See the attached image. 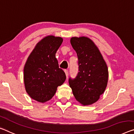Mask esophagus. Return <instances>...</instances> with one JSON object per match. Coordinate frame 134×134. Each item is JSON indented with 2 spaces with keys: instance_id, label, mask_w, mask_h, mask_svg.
<instances>
[{
  "instance_id": "34e87169",
  "label": "esophagus",
  "mask_w": 134,
  "mask_h": 134,
  "mask_svg": "<svg viewBox=\"0 0 134 134\" xmlns=\"http://www.w3.org/2000/svg\"><path fill=\"white\" fill-rule=\"evenodd\" d=\"M64 71H65V73L66 74V78L68 79V70H66V69H65Z\"/></svg>"
}]
</instances>
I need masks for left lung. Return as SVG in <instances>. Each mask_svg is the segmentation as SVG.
<instances>
[{
	"mask_svg": "<svg viewBox=\"0 0 134 134\" xmlns=\"http://www.w3.org/2000/svg\"><path fill=\"white\" fill-rule=\"evenodd\" d=\"M72 47L77 54L79 72L69 84L74 97L84 106L98 101L105 90L108 80V67L98 47L86 36L72 37Z\"/></svg>",
	"mask_w": 134,
	"mask_h": 134,
	"instance_id": "1",
	"label": "left lung"
}]
</instances>
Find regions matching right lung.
<instances>
[{"label": "right lung", "mask_w": 134, "mask_h": 134, "mask_svg": "<svg viewBox=\"0 0 134 134\" xmlns=\"http://www.w3.org/2000/svg\"><path fill=\"white\" fill-rule=\"evenodd\" d=\"M62 42L61 37H44L37 43L27 59L24 67V86L30 97L36 101H48L57 87L65 81V74L59 68L55 58Z\"/></svg>", "instance_id": "obj_1"}]
</instances>
